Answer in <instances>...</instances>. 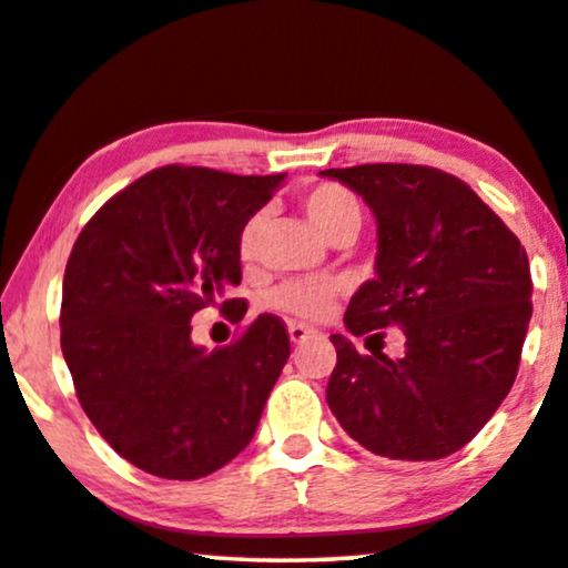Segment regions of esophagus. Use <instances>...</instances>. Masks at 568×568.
Returning a JSON list of instances; mask_svg holds the SVG:
<instances>
[{
	"label": "esophagus",
	"instance_id": "obj_1",
	"mask_svg": "<svg viewBox=\"0 0 568 568\" xmlns=\"http://www.w3.org/2000/svg\"><path fill=\"white\" fill-rule=\"evenodd\" d=\"M288 335H291V343H293V345H301V343H304V339L314 337V335H316V329H312V327H304V324H296V322H293L291 327H288Z\"/></svg>",
	"mask_w": 568,
	"mask_h": 568
}]
</instances>
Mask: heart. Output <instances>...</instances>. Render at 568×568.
I'll use <instances>...</instances> for the list:
<instances>
[{"instance_id": "b5f03b06", "label": "heart", "mask_w": 568, "mask_h": 568, "mask_svg": "<svg viewBox=\"0 0 568 568\" xmlns=\"http://www.w3.org/2000/svg\"><path fill=\"white\" fill-rule=\"evenodd\" d=\"M301 205L308 221L314 223L316 231L332 239L343 229H358L361 207L353 192H347L339 184H316L301 196ZM256 223H248L241 239V248L248 252L254 244ZM337 296V285L332 283H314V280H288L277 285L267 296V304L280 312H288L304 320H322L329 314L332 301Z\"/></svg>"}]
</instances>
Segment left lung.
Listing matches in <instances>:
<instances>
[{"instance_id": "left-lung-1", "label": "left lung", "mask_w": 568, "mask_h": 568, "mask_svg": "<svg viewBox=\"0 0 568 568\" xmlns=\"http://www.w3.org/2000/svg\"><path fill=\"white\" fill-rule=\"evenodd\" d=\"M320 173L363 196L376 217V275L353 293L345 329L366 345L382 328L406 335L399 359L332 335L329 410L379 457L455 455L517 379L532 316L525 246L452 173L407 163Z\"/></svg>"}]
</instances>
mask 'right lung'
Returning <instances> with one entry per match:
<instances>
[{
    "label": "right lung",
    "instance_id": "obj_1",
    "mask_svg": "<svg viewBox=\"0 0 568 568\" xmlns=\"http://www.w3.org/2000/svg\"><path fill=\"white\" fill-rule=\"evenodd\" d=\"M285 173L165 165L111 196L74 241L62 285V353L82 410L105 442L155 478L196 480L252 442L291 355L262 314L236 343H192V316L241 322V233Z\"/></svg>",
    "mask_w": 568,
    "mask_h": 568
}]
</instances>
